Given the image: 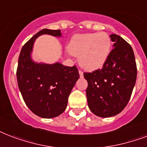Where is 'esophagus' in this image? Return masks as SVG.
Returning <instances> with one entry per match:
<instances>
[{
	"label": "esophagus",
	"mask_w": 147,
	"mask_h": 147,
	"mask_svg": "<svg viewBox=\"0 0 147 147\" xmlns=\"http://www.w3.org/2000/svg\"><path fill=\"white\" fill-rule=\"evenodd\" d=\"M78 73H79V76H80V78H82V77H83V72H82L81 70H79V71H78Z\"/></svg>",
	"instance_id": "34e87169"
}]
</instances>
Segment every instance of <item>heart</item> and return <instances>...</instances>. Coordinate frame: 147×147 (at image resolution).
Listing matches in <instances>:
<instances>
[{
  "mask_svg": "<svg viewBox=\"0 0 147 147\" xmlns=\"http://www.w3.org/2000/svg\"><path fill=\"white\" fill-rule=\"evenodd\" d=\"M112 41L106 32L79 34L73 37L69 45V51L78 57V63L87 71L102 67L111 51Z\"/></svg>",
  "mask_w": 147,
  "mask_h": 147,
  "instance_id": "b5f03b06",
  "label": "heart"
}]
</instances>
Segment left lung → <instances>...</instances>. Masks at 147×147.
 <instances>
[{"instance_id": "obj_1", "label": "left lung", "mask_w": 147, "mask_h": 147, "mask_svg": "<svg viewBox=\"0 0 147 147\" xmlns=\"http://www.w3.org/2000/svg\"><path fill=\"white\" fill-rule=\"evenodd\" d=\"M114 49L102 69L85 72L88 82L86 96L92 113L106 118L121 113L127 105L136 84V60L130 45L123 38L110 36Z\"/></svg>"}]
</instances>
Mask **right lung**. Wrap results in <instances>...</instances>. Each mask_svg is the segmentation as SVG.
<instances>
[{
    "label": "right lung",
    "instance_id": "add662e5",
    "mask_svg": "<svg viewBox=\"0 0 147 147\" xmlns=\"http://www.w3.org/2000/svg\"><path fill=\"white\" fill-rule=\"evenodd\" d=\"M42 34L61 37V30L42 29L24 44L17 69L19 90L29 109L41 118L51 119L65 110L68 98L79 78L76 65L59 62L38 63L31 59L35 39Z\"/></svg>",
    "mask_w": 147,
    "mask_h": 147
}]
</instances>
